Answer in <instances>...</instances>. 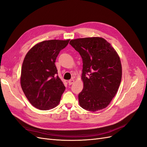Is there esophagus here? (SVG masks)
Here are the masks:
<instances>
[{
	"mask_svg": "<svg viewBox=\"0 0 147 147\" xmlns=\"http://www.w3.org/2000/svg\"><path fill=\"white\" fill-rule=\"evenodd\" d=\"M74 82H75L74 79H71L69 81H68V84H69V85H71V84H72L74 83Z\"/></svg>",
	"mask_w": 147,
	"mask_h": 147,
	"instance_id": "1",
	"label": "esophagus"
}]
</instances>
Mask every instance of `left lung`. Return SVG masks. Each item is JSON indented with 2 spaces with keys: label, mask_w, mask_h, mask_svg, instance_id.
<instances>
[{
  "label": "left lung",
  "mask_w": 147,
  "mask_h": 147,
  "mask_svg": "<svg viewBox=\"0 0 147 147\" xmlns=\"http://www.w3.org/2000/svg\"><path fill=\"white\" fill-rule=\"evenodd\" d=\"M70 45L83 61V89L78 94L80 105L96 112L106 108L116 94L122 77L119 57L111 44L101 37L71 40Z\"/></svg>",
  "instance_id": "left-lung-1"
}]
</instances>
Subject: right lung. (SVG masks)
I'll return each instance as SVG.
<instances>
[{"label": "right lung", "instance_id": "1", "mask_svg": "<svg viewBox=\"0 0 147 147\" xmlns=\"http://www.w3.org/2000/svg\"><path fill=\"white\" fill-rule=\"evenodd\" d=\"M70 40H50L34 45L26 54L21 68V86L35 108L47 110L59 104L65 87L55 65L61 50Z\"/></svg>", "mask_w": 147, "mask_h": 147}]
</instances>
